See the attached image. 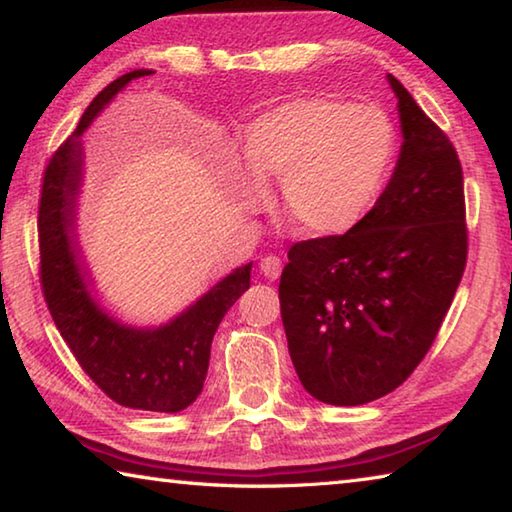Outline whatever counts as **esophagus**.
I'll list each match as a JSON object with an SVG mask.
<instances>
[{
  "instance_id": "esophagus-1",
  "label": "esophagus",
  "mask_w": 512,
  "mask_h": 512,
  "mask_svg": "<svg viewBox=\"0 0 512 512\" xmlns=\"http://www.w3.org/2000/svg\"><path fill=\"white\" fill-rule=\"evenodd\" d=\"M259 271H262L266 280H277V277H280V273H282L280 257H275V255L264 257L262 262H259Z\"/></svg>"
}]
</instances>
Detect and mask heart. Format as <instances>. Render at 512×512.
<instances>
[{
    "mask_svg": "<svg viewBox=\"0 0 512 512\" xmlns=\"http://www.w3.org/2000/svg\"><path fill=\"white\" fill-rule=\"evenodd\" d=\"M393 153L395 131L384 110L302 97L246 126L250 171L232 167V187L248 210H259L268 203L264 183H280L291 228L307 237H334L359 223Z\"/></svg>",
    "mask_w": 512,
    "mask_h": 512,
    "instance_id": "heart-1",
    "label": "heart"
}]
</instances>
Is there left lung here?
<instances>
[{"label":"left lung","instance_id":"left-lung-1","mask_svg":"<svg viewBox=\"0 0 512 512\" xmlns=\"http://www.w3.org/2000/svg\"><path fill=\"white\" fill-rule=\"evenodd\" d=\"M402 146L372 210L339 237L293 244L282 325L305 391L359 406L395 391L436 339L467 259L463 171L447 135L404 85Z\"/></svg>","mask_w":512,"mask_h":512}]
</instances>
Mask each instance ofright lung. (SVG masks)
Wrapping results in <instances>:
<instances>
[{"instance_id": "1", "label": "right lung", "mask_w": 512, "mask_h": 512, "mask_svg": "<svg viewBox=\"0 0 512 512\" xmlns=\"http://www.w3.org/2000/svg\"><path fill=\"white\" fill-rule=\"evenodd\" d=\"M151 74L153 69H133L106 85L49 160L38 212L40 280L60 336L110 400L128 409L178 413L203 391L216 327L250 287L253 262L235 268L160 325L124 323L99 302L79 241L81 135L128 83Z\"/></svg>"}]
</instances>
